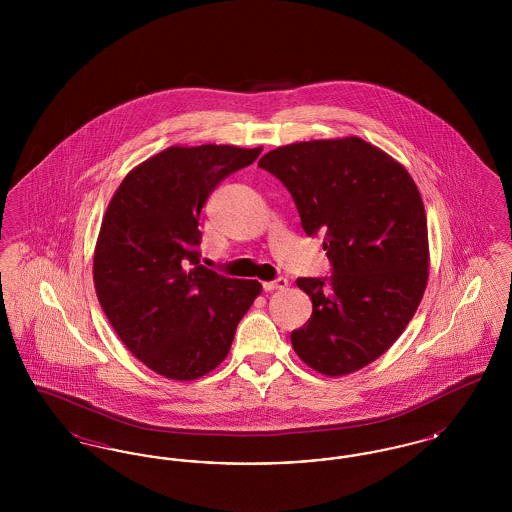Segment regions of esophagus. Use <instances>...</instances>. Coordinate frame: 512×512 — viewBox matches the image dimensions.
<instances>
[{"label": "esophagus", "instance_id": "esophagus-1", "mask_svg": "<svg viewBox=\"0 0 512 512\" xmlns=\"http://www.w3.org/2000/svg\"><path fill=\"white\" fill-rule=\"evenodd\" d=\"M288 286L286 278H276L272 282H263V290L265 292H272V290H284Z\"/></svg>", "mask_w": 512, "mask_h": 512}]
</instances>
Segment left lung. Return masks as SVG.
Here are the masks:
<instances>
[{
    "label": "left lung",
    "mask_w": 512,
    "mask_h": 512,
    "mask_svg": "<svg viewBox=\"0 0 512 512\" xmlns=\"http://www.w3.org/2000/svg\"><path fill=\"white\" fill-rule=\"evenodd\" d=\"M292 194L307 236L324 234L328 278H297L313 315L295 353L326 376L376 361L401 336L428 282V226L411 174L357 136L276 147L259 161Z\"/></svg>",
    "instance_id": "obj_1"
}]
</instances>
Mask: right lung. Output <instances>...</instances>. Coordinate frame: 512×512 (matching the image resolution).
Instances as JSON below:
<instances>
[{
    "instance_id": "1",
    "label": "right lung",
    "mask_w": 512,
    "mask_h": 512,
    "mask_svg": "<svg viewBox=\"0 0 512 512\" xmlns=\"http://www.w3.org/2000/svg\"><path fill=\"white\" fill-rule=\"evenodd\" d=\"M263 147H167L128 172L109 201L94 253L103 313L128 351L171 380L226 359L263 286L199 265L207 197Z\"/></svg>"
}]
</instances>
